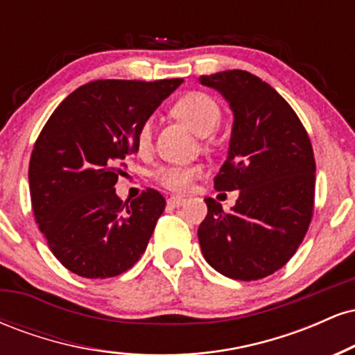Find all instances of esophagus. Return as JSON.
Segmentation results:
<instances>
[{"label": "esophagus", "instance_id": "1", "mask_svg": "<svg viewBox=\"0 0 355 355\" xmlns=\"http://www.w3.org/2000/svg\"><path fill=\"white\" fill-rule=\"evenodd\" d=\"M183 202H185V197H182V195H172V197L166 200V203H168L170 207H178V205H182Z\"/></svg>", "mask_w": 355, "mask_h": 355}]
</instances>
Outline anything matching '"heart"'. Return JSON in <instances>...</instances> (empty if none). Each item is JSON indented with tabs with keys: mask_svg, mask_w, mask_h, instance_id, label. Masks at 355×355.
Wrapping results in <instances>:
<instances>
[{
	"mask_svg": "<svg viewBox=\"0 0 355 355\" xmlns=\"http://www.w3.org/2000/svg\"><path fill=\"white\" fill-rule=\"evenodd\" d=\"M172 113L183 123L189 125L198 135H210L222 120L220 105L203 92H190L175 101ZM135 145L138 153H148L153 145V123L145 120L138 126ZM200 165H164L158 166L152 173L153 180L166 190L182 191L190 187V183L200 177Z\"/></svg>",
	"mask_w": 355,
	"mask_h": 355,
	"instance_id": "obj_1",
	"label": "heart"
}]
</instances>
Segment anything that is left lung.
Wrapping results in <instances>:
<instances>
[{"label": "left lung", "instance_id": "1", "mask_svg": "<svg viewBox=\"0 0 355 355\" xmlns=\"http://www.w3.org/2000/svg\"><path fill=\"white\" fill-rule=\"evenodd\" d=\"M230 103L229 157L214 178L239 190L232 211L205 198L198 242L207 262L235 280H259L282 268L307 234L313 214L315 160L311 138L291 105L243 70L200 76Z\"/></svg>", "mask_w": 355, "mask_h": 355}]
</instances>
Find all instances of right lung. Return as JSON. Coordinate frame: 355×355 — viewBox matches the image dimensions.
<instances>
[{
  "instance_id": "add662e5",
  "label": "right lung",
  "mask_w": 355,
  "mask_h": 355,
  "mask_svg": "<svg viewBox=\"0 0 355 355\" xmlns=\"http://www.w3.org/2000/svg\"><path fill=\"white\" fill-rule=\"evenodd\" d=\"M182 81H89L43 126L28 170L31 203L53 255L73 274L120 275L145 252L165 198L146 189L123 202L115 183L125 158L138 152V126Z\"/></svg>"
}]
</instances>
